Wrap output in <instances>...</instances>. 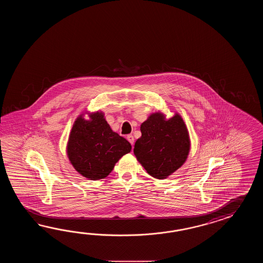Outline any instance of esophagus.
Wrapping results in <instances>:
<instances>
[{
  "label": "esophagus",
  "instance_id": "esophagus-1",
  "mask_svg": "<svg viewBox=\"0 0 263 263\" xmlns=\"http://www.w3.org/2000/svg\"><path fill=\"white\" fill-rule=\"evenodd\" d=\"M127 139H128V141H129V143H130V145H134V136H133L132 134H129V135L127 136Z\"/></svg>",
  "mask_w": 263,
  "mask_h": 263
}]
</instances>
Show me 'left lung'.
<instances>
[{"label":"left lung","mask_w":263,"mask_h":263,"mask_svg":"<svg viewBox=\"0 0 263 263\" xmlns=\"http://www.w3.org/2000/svg\"><path fill=\"white\" fill-rule=\"evenodd\" d=\"M140 129L142 136L135 142L134 153L151 176L165 179L183 164L190 140L180 116L165 120L162 114H153Z\"/></svg>","instance_id":"8db88e82"}]
</instances>
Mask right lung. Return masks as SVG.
Listing matches in <instances>:
<instances>
[{"label": "right lung", "instance_id": "1", "mask_svg": "<svg viewBox=\"0 0 263 263\" xmlns=\"http://www.w3.org/2000/svg\"><path fill=\"white\" fill-rule=\"evenodd\" d=\"M132 145L114 133L103 115L96 112L91 120L77 118L67 145V155L74 168L85 178L97 180L112 172L116 162L129 153Z\"/></svg>", "mask_w": 263, "mask_h": 263}]
</instances>
